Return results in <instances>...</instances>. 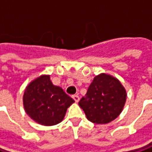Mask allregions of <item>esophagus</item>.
Segmentation results:
<instances>
[{
	"label": "esophagus",
	"instance_id": "esophagus-1",
	"mask_svg": "<svg viewBox=\"0 0 152 152\" xmlns=\"http://www.w3.org/2000/svg\"><path fill=\"white\" fill-rule=\"evenodd\" d=\"M72 98H73V99L76 101V102H78L79 101V99H80V98H79V96L77 95V94H75V95L72 96Z\"/></svg>",
	"mask_w": 152,
	"mask_h": 152
}]
</instances>
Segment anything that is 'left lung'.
<instances>
[{
  "label": "left lung",
  "instance_id": "1",
  "mask_svg": "<svg viewBox=\"0 0 152 152\" xmlns=\"http://www.w3.org/2000/svg\"><path fill=\"white\" fill-rule=\"evenodd\" d=\"M126 99V90L119 80L102 73L94 78L79 105L88 121L106 124L121 114Z\"/></svg>",
  "mask_w": 152,
  "mask_h": 152
}]
</instances>
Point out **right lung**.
<instances>
[{"mask_svg": "<svg viewBox=\"0 0 152 152\" xmlns=\"http://www.w3.org/2000/svg\"><path fill=\"white\" fill-rule=\"evenodd\" d=\"M74 102L60 87L53 84L48 75L33 80L26 87L23 97L25 112L35 122L44 126L62 122L67 108Z\"/></svg>", "mask_w": 152, "mask_h": 152, "instance_id": "add662e5", "label": "right lung"}]
</instances>
